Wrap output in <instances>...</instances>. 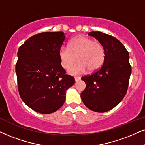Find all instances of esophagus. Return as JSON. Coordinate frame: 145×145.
<instances>
[{
    "label": "esophagus",
    "instance_id": "esophagus-1",
    "mask_svg": "<svg viewBox=\"0 0 145 145\" xmlns=\"http://www.w3.org/2000/svg\"><path fill=\"white\" fill-rule=\"evenodd\" d=\"M81 80V78L79 76H77V77H75V81L76 82H78V81H80Z\"/></svg>",
    "mask_w": 145,
    "mask_h": 145
}]
</instances>
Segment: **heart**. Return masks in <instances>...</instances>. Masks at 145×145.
Segmentation results:
<instances>
[{
    "label": "heart",
    "instance_id": "obj_1",
    "mask_svg": "<svg viewBox=\"0 0 145 145\" xmlns=\"http://www.w3.org/2000/svg\"><path fill=\"white\" fill-rule=\"evenodd\" d=\"M61 66L69 69L76 61L78 62L69 70L71 74H79L88 69L95 71L102 66L105 60V52L101 42L86 36H79L69 42L68 48L61 47L59 50Z\"/></svg>",
    "mask_w": 145,
    "mask_h": 145
}]
</instances>
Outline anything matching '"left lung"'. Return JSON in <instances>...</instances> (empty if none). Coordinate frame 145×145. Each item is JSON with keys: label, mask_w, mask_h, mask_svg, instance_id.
<instances>
[{"label": "left lung", "mask_w": 145, "mask_h": 145, "mask_svg": "<svg viewBox=\"0 0 145 145\" xmlns=\"http://www.w3.org/2000/svg\"><path fill=\"white\" fill-rule=\"evenodd\" d=\"M88 35L102 44L105 57L98 70L82 78L86 87L81 98L88 109L103 113L117 106L126 95L131 74L129 54L113 36L101 32H91Z\"/></svg>", "instance_id": "8db88e82"}]
</instances>
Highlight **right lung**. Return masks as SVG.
I'll return each instance as SVG.
<instances>
[{"label":"right lung","instance_id":"right-lung-1","mask_svg":"<svg viewBox=\"0 0 145 145\" xmlns=\"http://www.w3.org/2000/svg\"><path fill=\"white\" fill-rule=\"evenodd\" d=\"M65 39L62 32H46L28 38L18 51L16 74L21 99L38 113L50 114L63 105L66 91L75 83L65 74L59 50Z\"/></svg>","mask_w":145,"mask_h":145}]
</instances>
